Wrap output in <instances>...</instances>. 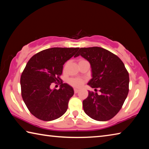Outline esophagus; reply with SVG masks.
I'll use <instances>...</instances> for the list:
<instances>
[{"mask_svg": "<svg viewBox=\"0 0 149 149\" xmlns=\"http://www.w3.org/2000/svg\"><path fill=\"white\" fill-rule=\"evenodd\" d=\"M79 91V89H74V93H78Z\"/></svg>", "mask_w": 149, "mask_h": 149, "instance_id": "1", "label": "esophagus"}]
</instances>
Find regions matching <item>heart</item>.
<instances>
[{
  "label": "heart",
  "mask_w": 149,
  "mask_h": 149,
  "mask_svg": "<svg viewBox=\"0 0 149 149\" xmlns=\"http://www.w3.org/2000/svg\"><path fill=\"white\" fill-rule=\"evenodd\" d=\"M70 83L74 87H80L82 85L84 81L79 78H74V79H70Z\"/></svg>",
  "instance_id": "1"
}]
</instances>
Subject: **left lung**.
<instances>
[{
    "label": "left lung",
    "instance_id": "left-lung-1",
    "mask_svg": "<svg viewBox=\"0 0 149 149\" xmlns=\"http://www.w3.org/2000/svg\"><path fill=\"white\" fill-rule=\"evenodd\" d=\"M81 56L90 63L92 78L87 83L100 94L89 91L83 101L84 112L92 119L107 121L115 116L129 92V74L116 55L101 47L81 48L75 57Z\"/></svg>",
    "mask_w": 149,
    "mask_h": 149
}]
</instances>
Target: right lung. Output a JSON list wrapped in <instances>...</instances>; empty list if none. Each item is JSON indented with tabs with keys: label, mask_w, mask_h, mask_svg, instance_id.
<instances>
[{
	"label": "right lung",
	"mask_w": 149,
	"mask_h": 149,
	"mask_svg": "<svg viewBox=\"0 0 149 149\" xmlns=\"http://www.w3.org/2000/svg\"><path fill=\"white\" fill-rule=\"evenodd\" d=\"M79 49L50 48L35 54L27 63L20 79L22 96L29 112L38 119L52 121L66 112L74 89L62 84L58 90L51 89L50 85L61 81L63 65Z\"/></svg>",
	"instance_id": "add662e5"
}]
</instances>
